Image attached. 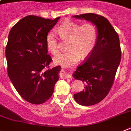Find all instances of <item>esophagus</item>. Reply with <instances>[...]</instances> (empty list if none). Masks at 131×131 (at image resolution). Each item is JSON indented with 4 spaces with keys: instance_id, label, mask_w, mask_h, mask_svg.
<instances>
[{
    "instance_id": "1",
    "label": "esophagus",
    "mask_w": 131,
    "mask_h": 131,
    "mask_svg": "<svg viewBox=\"0 0 131 131\" xmlns=\"http://www.w3.org/2000/svg\"><path fill=\"white\" fill-rule=\"evenodd\" d=\"M61 78L67 79V78H72V77H71V75L67 73V72H65L64 71H62V72H61Z\"/></svg>"
}]
</instances>
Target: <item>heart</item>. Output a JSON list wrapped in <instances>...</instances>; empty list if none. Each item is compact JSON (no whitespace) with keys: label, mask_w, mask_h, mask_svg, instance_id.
<instances>
[{"label":"heart","mask_w":131,"mask_h":131,"mask_svg":"<svg viewBox=\"0 0 131 131\" xmlns=\"http://www.w3.org/2000/svg\"><path fill=\"white\" fill-rule=\"evenodd\" d=\"M57 32L63 41H68L69 51L58 54L53 59L55 64L68 66L86 58L92 53L97 41V31L95 25L90 22L81 24L67 20L61 24ZM47 48L53 54L59 52V42L54 32L49 33L46 38Z\"/></svg>","instance_id":"obj_1"}]
</instances>
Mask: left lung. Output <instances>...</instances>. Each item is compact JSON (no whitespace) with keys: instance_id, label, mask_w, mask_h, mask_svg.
Wrapping results in <instances>:
<instances>
[{"instance_id":"8db88e82","label":"left lung","mask_w":131,"mask_h":131,"mask_svg":"<svg viewBox=\"0 0 131 131\" xmlns=\"http://www.w3.org/2000/svg\"><path fill=\"white\" fill-rule=\"evenodd\" d=\"M72 17L90 21L97 28L95 48L72 74L74 78L85 84L84 90L74 94L75 101L84 106L93 105L106 97L113 84L121 58L119 36L102 16L88 13Z\"/></svg>"}]
</instances>
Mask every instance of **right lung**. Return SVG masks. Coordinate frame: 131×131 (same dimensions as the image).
Returning <instances> with one entry per match:
<instances>
[{
    "mask_svg": "<svg viewBox=\"0 0 131 131\" xmlns=\"http://www.w3.org/2000/svg\"><path fill=\"white\" fill-rule=\"evenodd\" d=\"M59 18L28 16L9 33L5 52L8 75L18 94L33 104H41L51 97L59 79L60 66L48 69L52 59L46 45L47 36Z\"/></svg>",
    "mask_w": 131,
    "mask_h": 131,
    "instance_id": "right-lung-1",
    "label": "right lung"
}]
</instances>
